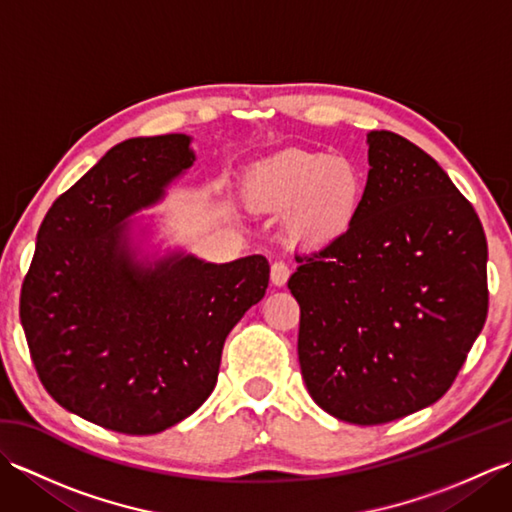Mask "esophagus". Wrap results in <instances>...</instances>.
<instances>
[{
    "label": "esophagus",
    "instance_id": "esophagus-1",
    "mask_svg": "<svg viewBox=\"0 0 512 512\" xmlns=\"http://www.w3.org/2000/svg\"><path fill=\"white\" fill-rule=\"evenodd\" d=\"M290 277V266L286 262H275L273 268H270V281H273L275 286H286V281Z\"/></svg>",
    "mask_w": 512,
    "mask_h": 512
}]
</instances>
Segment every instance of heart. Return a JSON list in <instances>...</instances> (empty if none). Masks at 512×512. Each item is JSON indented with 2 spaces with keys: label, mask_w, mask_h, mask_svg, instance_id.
<instances>
[{
  "label": "heart",
  "mask_w": 512,
  "mask_h": 512,
  "mask_svg": "<svg viewBox=\"0 0 512 512\" xmlns=\"http://www.w3.org/2000/svg\"><path fill=\"white\" fill-rule=\"evenodd\" d=\"M246 193L257 209H292V233L312 244H328L350 231L361 206L363 180L345 158L288 151L250 173Z\"/></svg>",
  "instance_id": "1"
}]
</instances>
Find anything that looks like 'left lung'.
<instances>
[{
	"label": "left lung",
	"instance_id": "8db88e82",
	"mask_svg": "<svg viewBox=\"0 0 512 512\" xmlns=\"http://www.w3.org/2000/svg\"><path fill=\"white\" fill-rule=\"evenodd\" d=\"M369 173L350 231L299 253V363L330 416L385 424L447 394L488 314L486 235L429 154L367 134Z\"/></svg>",
	"mask_w": 512,
	"mask_h": 512
}]
</instances>
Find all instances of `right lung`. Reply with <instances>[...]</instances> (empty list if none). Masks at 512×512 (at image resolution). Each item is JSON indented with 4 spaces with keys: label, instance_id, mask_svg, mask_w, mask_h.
<instances>
[{
    "label": "right lung",
    "instance_id": "obj_1",
    "mask_svg": "<svg viewBox=\"0 0 512 512\" xmlns=\"http://www.w3.org/2000/svg\"><path fill=\"white\" fill-rule=\"evenodd\" d=\"M189 136L132 138L61 193L37 233L19 317L41 385L99 427L151 436L211 396L228 332L262 301L270 266L132 262L125 217L193 165Z\"/></svg>",
    "mask_w": 512,
    "mask_h": 512
}]
</instances>
